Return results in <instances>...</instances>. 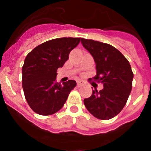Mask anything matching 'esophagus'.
<instances>
[{"instance_id": "34e87169", "label": "esophagus", "mask_w": 151, "mask_h": 151, "mask_svg": "<svg viewBox=\"0 0 151 151\" xmlns=\"http://www.w3.org/2000/svg\"><path fill=\"white\" fill-rule=\"evenodd\" d=\"M84 84H85V82H84L82 80H78V81H77V85H78V87H80V86L83 85Z\"/></svg>"}]
</instances>
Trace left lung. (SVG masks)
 I'll use <instances>...</instances> for the list:
<instances>
[{
  "instance_id": "left-lung-1",
  "label": "left lung",
  "mask_w": 151,
  "mask_h": 151,
  "mask_svg": "<svg viewBox=\"0 0 151 151\" xmlns=\"http://www.w3.org/2000/svg\"><path fill=\"white\" fill-rule=\"evenodd\" d=\"M83 47L91 54L96 63L94 81L101 82L104 88L92 91L84 104L96 118L106 120L120 113L132 88L134 77L130 63L119 50L106 43L82 38Z\"/></svg>"
}]
</instances>
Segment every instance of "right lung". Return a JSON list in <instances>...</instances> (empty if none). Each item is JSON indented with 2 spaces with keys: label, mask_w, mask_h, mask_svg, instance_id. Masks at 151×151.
Instances as JSON below:
<instances>
[{
  "label": "right lung",
  "mask_w": 151,
  "mask_h": 151,
  "mask_svg": "<svg viewBox=\"0 0 151 151\" xmlns=\"http://www.w3.org/2000/svg\"><path fill=\"white\" fill-rule=\"evenodd\" d=\"M81 38H55L41 44L26 56L22 73V88L32 110L42 116L59 111L76 82H56L57 69L63 67Z\"/></svg>",
  "instance_id": "right-lung-1"
}]
</instances>
